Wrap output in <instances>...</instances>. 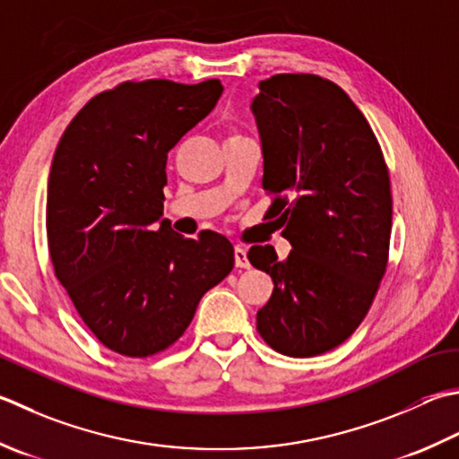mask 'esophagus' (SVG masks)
I'll return each mask as SVG.
<instances>
[{
	"mask_svg": "<svg viewBox=\"0 0 459 459\" xmlns=\"http://www.w3.org/2000/svg\"><path fill=\"white\" fill-rule=\"evenodd\" d=\"M235 264L238 268H248L250 266L248 258H247V250L242 247H235Z\"/></svg>",
	"mask_w": 459,
	"mask_h": 459,
	"instance_id": "1",
	"label": "esophagus"
}]
</instances>
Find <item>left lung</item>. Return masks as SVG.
Masks as SVG:
<instances>
[{"label": "left lung", "instance_id": "8db88e82", "mask_svg": "<svg viewBox=\"0 0 459 459\" xmlns=\"http://www.w3.org/2000/svg\"><path fill=\"white\" fill-rule=\"evenodd\" d=\"M250 103L268 214L292 250H248L271 274L256 330L276 352L325 354L360 326L385 273L392 230L390 177L376 134L342 89L318 75L281 74Z\"/></svg>", "mask_w": 459, "mask_h": 459}]
</instances>
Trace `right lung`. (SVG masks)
Masks as SVG:
<instances>
[{
  "mask_svg": "<svg viewBox=\"0 0 459 459\" xmlns=\"http://www.w3.org/2000/svg\"><path fill=\"white\" fill-rule=\"evenodd\" d=\"M221 95L219 79L127 81L93 97L53 155L51 263L87 328L117 354L145 358L177 342L235 266L222 235L183 238L160 219L169 151Z\"/></svg>",
  "mask_w": 459,
  "mask_h": 459,
  "instance_id": "1",
  "label": "right lung"
}]
</instances>
